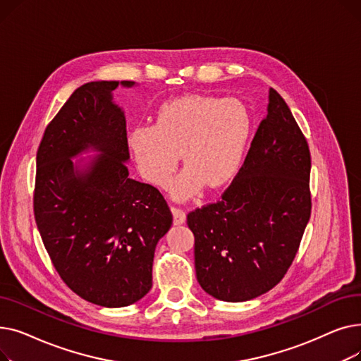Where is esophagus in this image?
Masks as SVG:
<instances>
[{
  "mask_svg": "<svg viewBox=\"0 0 361 361\" xmlns=\"http://www.w3.org/2000/svg\"><path fill=\"white\" fill-rule=\"evenodd\" d=\"M171 212H173L174 224H176V225H181V224L185 222V212H184L183 209H180V207L173 206V207H171Z\"/></svg>",
  "mask_w": 361,
  "mask_h": 361,
  "instance_id": "esophagus-1",
  "label": "esophagus"
}]
</instances>
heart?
Masks as SVG:
<instances>
[{"label": "heart", "mask_w": 361, "mask_h": 361, "mask_svg": "<svg viewBox=\"0 0 361 361\" xmlns=\"http://www.w3.org/2000/svg\"><path fill=\"white\" fill-rule=\"evenodd\" d=\"M252 116L241 101L211 94H188L164 102L154 124L130 131L128 145L142 177L164 187L181 154L185 168L171 183L178 200L200 193L204 184L231 183L243 165L252 136Z\"/></svg>", "instance_id": "heart-1"}]
</instances>
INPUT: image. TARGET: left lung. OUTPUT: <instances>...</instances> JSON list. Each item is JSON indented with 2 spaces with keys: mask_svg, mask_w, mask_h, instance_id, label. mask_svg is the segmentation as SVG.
I'll return each instance as SVG.
<instances>
[{
  "mask_svg": "<svg viewBox=\"0 0 361 361\" xmlns=\"http://www.w3.org/2000/svg\"><path fill=\"white\" fill-rule=\"evenodd\" d=\"M310 150L293 114L269 89L238 174L222 199L187 215L200 287L222 301H247L287 274L310 219Z\"/></svg>",
  "mask_w": 361,
  "mask_h": 361,
  "instance_id": "8db88e82",
  "label": "left lung"
}]
</instances>
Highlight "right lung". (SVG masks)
<instances>
[{"label":"right lung","mask_w":361,"mask_h":361,"mask_svg":"<svg viewBox=\"0 0 361 361\" xmlns=\"http://www.w3.org/2000/svg\"><path fill=\"white\" fill-rule=\"evenodd\" d=\"M135 82H90L48 124L36 154L33 211L67 287L93 305L124 307L152 288L158 241L173 214L158 188L128 177L124 111L112 92ZM93 149L83 164L72 158Z\"/></svg>","instance_id":"right-lung-1"}]
</instances>
